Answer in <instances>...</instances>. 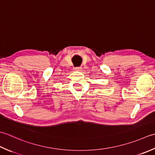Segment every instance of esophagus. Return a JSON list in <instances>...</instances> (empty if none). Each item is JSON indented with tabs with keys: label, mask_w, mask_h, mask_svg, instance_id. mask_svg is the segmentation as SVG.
<instances>
[{
	"label": "esophagus",
	"mask_w": 155,
	"mask_h": 155,
	"mask_svg": "<svg viewBox=\"0 0 155 155\" xmlns=\"http://www.w3.org/2000/svg\"><path fill=\"white\" fill-rule=\"evenodd\" d=\"M82 67H77V68H74V71H82Z\"/></svg>",
	"instance_id": "obj_1"
}]
</instances>
